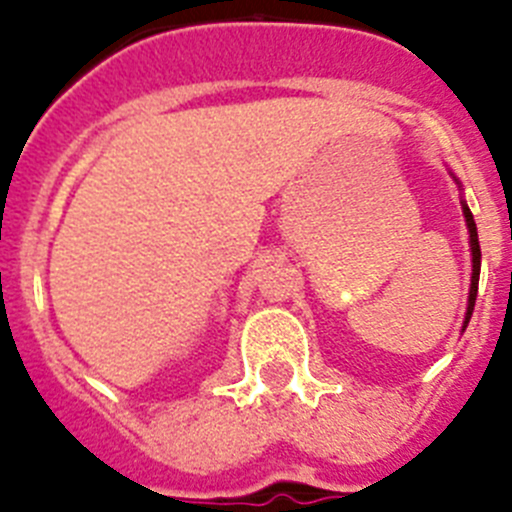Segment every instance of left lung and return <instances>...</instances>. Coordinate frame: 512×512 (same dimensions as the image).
<instances>
[{"instance_id": "8db88e82", "label": "left lung", "mask_w": 512, "mask_h": 512, "mask_svg": "<svg viewBox=\"0 0 512 512\" xmlns=\"http://www.w3.org/2000/svg\"><path fill=\"white\" fill-rule=\"evenodd\" d=\"M464 217H467L469 228V243H472V287H469V307H467V320H464V328H467L469 318H472L474 300H477V287H479V259H482V251H479V238H477V225H474V217L469 212V207L464 205Z\"/></svg>"}]
</instances>
